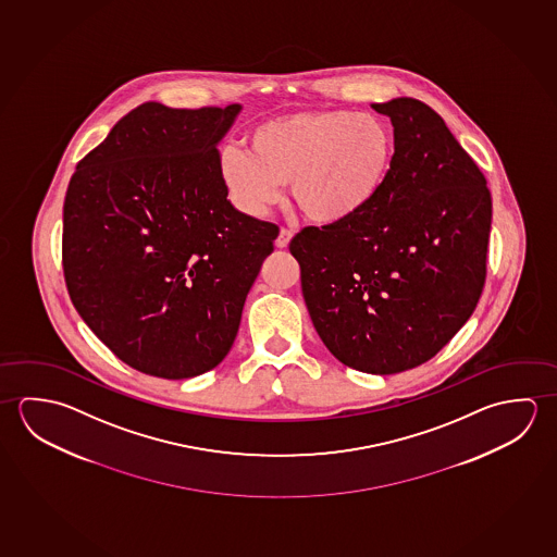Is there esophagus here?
Here are the masks:
<instances>
[{
    "mask_svg": "<svg viewBox=\"0 0 557 557\" xmlns=\"http://www.w3.org/2000/svg\"><path fill=\"white\" fill-rule=\"evenodd\" d=\"M290 239H293V232L290 230H281L278 232V237H276V242H274V246L278 247V249H286L288 244H290Z\"/></svg>",
    "mask_w": 557,
    "mask_h": 557,
    "instance_id": "1",
    "label": "esophagus"
}]
</instances>
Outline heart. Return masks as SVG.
I'll return each mask as SVG.
<instances>
[{
	"instance_id": "obj_1",
	"label": "heart",
	"mask_w": 557,
	"mask_h": 557,
	"mask_svg": "<svg viewBox=\"0 0 557 557\" xmlns=\"http://www.w3.org/2000/svg\"><path fill=\"white\" fill-rule=\"evenodd\" d=\"M246 150H224L218 160V177L234 207L259 216L290 185L294 207L308 222L337 227L374 205L396 140L376 114L310 109L257 124Z\"/></svg>"
}]
</instances>
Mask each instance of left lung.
Returning <instances> with one entry per match:
<instances>
[{
  "label": "left lung",
  "mask_w": 557,
  "mask_h": 557,
  "mask_svg": "<svg viewBox=\"0 0 557 557\" xmlns=\"http://www.w3.org/2000/svg\"><path fill=\"white\" fill-rule=\"evenodd\" d=\"M372 109L396 140L384 189L345 226L304 227L290 253L331 355L386 376L433 359L470 320L487 274L491 193L429 104L397 97Z\"/></svg>",
  "instance_id": "obj_1"
}]
</instances>
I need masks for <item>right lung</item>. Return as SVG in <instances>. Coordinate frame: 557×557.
Returning a JSON list of instances; mask_svg holds the SVG:
<instances>
[{
    "mask_svg": "<svg viewBox=\"0 0 557 557\" xmlns=\"http://www.w3.org/2000/svg\"><path fill=\"white\" fill-rule=\"evenodd\" d=\"M242 104L144 103L77 163L62 264L82 320L128 367L183 380L218 367L274 227L232 207L218 141Z\"/></svg>",
    "mask_w": 557,
    "mask_h": 557,
    "instance_id": "right-lung-1",
    "label": "right lung"
}]
</instances>
